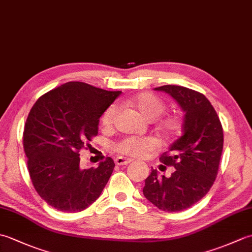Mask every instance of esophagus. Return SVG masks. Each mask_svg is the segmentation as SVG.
<instances>
[{"instance_id": "34e87169", "label": "esophagus", "mask_w": 252, "mask_h": 252, "mask_svg": "<svg viewBox=\"0 0 252 252\" xmlns=\"http://www.w3.org/2000/svg\"><path fill=\"white\" fill-rule=\"evenodd\" d=\"M133 160L130 158H126V157H117L116 158V164L118 165H123V164H129L130 162H132Z\"/></svg>"}]
</instances>
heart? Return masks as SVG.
I'll return each mask as SVG.
<instances>
[{"mask_svg": "<svg viewBox=\"0 0 252 252\" xmlns=\"http://www.w3.org/2000/svg\"><path fill=\"white\" fill-rule=\"evenodd\" d=\"M133 104L141 112L142 116L148 120L156 119L165 109L164 103L158 96L148 93L138 95L133 100ZM117 107L112 105L104 112L103 118H101V122H103L104 126H109L112 122ZM160 127L167 134H174L180 129V121L178 118L169 117L160 123ZM158 146L159 143L154 137H126L117 143L116 149L121 154L138 157L148 152L154 151Z\"/></svg>", "mask_w": 252, "mask_h": 252, "instance_id": "b5f03b06", "label": "heart"}]
</instances>
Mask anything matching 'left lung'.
Here are the masks:
<instances>
[{
    "instance_id": "left-lung-1",
    "label": "left lung",
    "mask_w": 252,
    "mask_h": 252,
    "mask_svg": "<svg viewBox=\"0 0 252 252\" xmlns=\"http://www.w3.org/2000/svg\"><path fill=\"white\" fill-rule=\"evenodd\" d=\"M154 90L170 95L183 110V134L160 157L163 164L174 167V172L170 178H159L152 169L143 194L160 210L182 211L199 201L217 178L223 151L222 125L203 94L179 85Z\"/></svg>"
}]
</instances>
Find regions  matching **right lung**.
<instances>
[{
  "mask_svg": "<svg viewBox=\"0 0 252 252\" xmlns=\"http://www.w3.org/2000/svg\"><path fill=\"white\" fill-rule=\"evenodd\" d=\"M122 92L67 82L42 95L24 130L28 169L37 194L63 212H79L97 199L114 171L110 157L97 168L80 167V149L97 135L99 118Z\"/></svg>",
  "mask_w": 252,
  "mask_h": 252,
  "instance_id": "add662e5",
  "label": "right lung"
}]
</instances>
